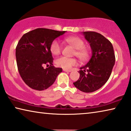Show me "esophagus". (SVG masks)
Wrapping results in <instances>:
<instances>
[{"mask_svg": "<svg viewBox=\"0 0 131 131\" xmlns=\"http://www.w3.org/2000/svg\"><path fill=\"white\" fill-rule=\"evenodd\" d=\"M63 71L65 72H71V70H66V69H63Z\"/></svg>", "mask_w": 131, "mask_h": 131, "instance_id": "esophagus-1", "label": "esophagus"}]
</instances>
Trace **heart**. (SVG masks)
Instances as JSON below:
<instances>
[{
	"label": "heart",
	"mask_w": 131,
	"mask_h": 131,
	"mask_svg": "<svg viewBox=\"0 0 131 131\" xmlns=\"http://www.w3.org/2000/svg\"><path fill=\"white\" fill-rule=\"evenodd\" d=\"M66 41L71 45L74 49V54L84 61L89 57V50L85 47L83 40L78 37L71 36L66 38ZM61 51V45L59 40H54L50 45V51L51 54L54 56L59 55ZM56 64L58 67L63 68L64 69H70L73 66H77L78 64L77 60L75 58H68L66 57H61L56 60Z\"/></svg>",
	"instance_id": "obj_1"
}]
</instances>
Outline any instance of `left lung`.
Wrapping results in <instances>:
<instances>
[{
    "label": "left lung",
    "instance_id": "8db88e82",
    "mask_svg": "<svg viewBox=\"0 0 131 131\" xmlns=\"http://www.w3.org/2000/svg\"><path fill=\"white\" fill-rule=\"evenodd\" d=\"M90 44L92 56L85 66L80 68V78L73 84L82 92H92L101 88L111 74L115 61L114 48L104 36L95 31H83Z\"/></svg>",
    "mask_w": 131,
    "mask_h": 131
}]
</instances>
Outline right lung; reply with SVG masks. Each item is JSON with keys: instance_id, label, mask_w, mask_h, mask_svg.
<instances>
[{"instance_id": "add662e5", "label": "right lung", "mask_w": 131, "mask_h": 131, "mask_svg": "<svg viewBox=\"0 0 131 131\" xmlns=\"http://www.w3.org/2000/svg\"><path fill=\"white\" fill-rule=\"evenodd\" d=\"M65 33L39 28L25 34L18 42L16 48L18 71L22 80L32 89L46 90L62 72L61 68L53 66L50 45ZM45 65L47 66L46 69L43 67Z\"/></svg>"}]
</instances>
